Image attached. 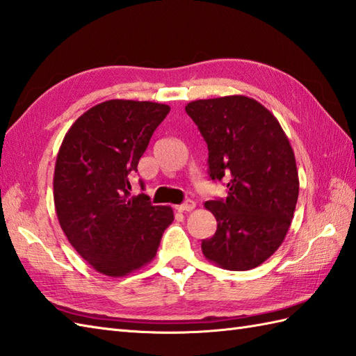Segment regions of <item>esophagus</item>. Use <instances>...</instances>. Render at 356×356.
I'll list each match as a JSON object with an SVG mask.
<instances>
[{
    "instance_id": "34e87169",
    "label": "esophagus",
    "mask_w": 356,
    "mask_h": 356,
    "mask_svg": "<svg viewBox=\"0 0 356 356\" xmlns=\"http://www.w3.org/2000/svg\"><path fill=\"white\" fill-rule=\"evenodd\" d=\"M195 208V203L193 200H186L182 205H177L176 209L180 211V213H185V211H193Z\"/></svg>"
}]
</instances>
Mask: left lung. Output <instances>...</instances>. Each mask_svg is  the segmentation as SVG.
Instances as JSON below:
<instances>
[{"mask_svg": "<svg viewBox=\"0 0 356 356\" xmlns=\"http://www.w3.org/2000/svg\"><path fill=\"white\" fill-rule=\"evenodd\" d=\"M185 110L208 145L209 177L229 179L226 199L205 203L217 231L202 240V252L228 270L260 266L282 246L297 207L289 139L264 105L243 95L193 101Z\"/></svg>", "mask_w": 356, "mask_h": 356, "instance_id": "left-lung-1", "label": "left lung"}]
</instances>
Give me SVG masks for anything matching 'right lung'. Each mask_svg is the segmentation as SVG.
I'll use <instances>...</instances> for the list:
<instances>
[{"label":"right lung","mask_w":356,"mask_h":356,"mask_svg":"<svg viewBox=\"0 0 356 356\" xmlns=\"http://www.w3.org/2000/svg\"><path fill=\"white\" fill-rule=\"evenodd\" d=\"M168 113L166 104L105 101L74 120L59 147L53 176L59 225L104 275L125 277L148 264L174 220L171 207L130 195V174Z\"/></svg>","instance_id":"add662e5"}]
</instances>
